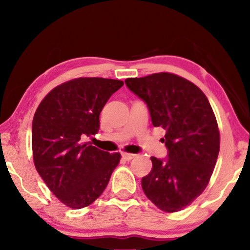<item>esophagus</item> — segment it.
Returning <instances> with one entry per match:
<instances>
[{
    "label": "esophagus",
    "mask_w": 250,
    "mask_h": 250,
    "mask_svg": "<svg viewBox=\"0 0 250 250\" xmlns=\"http://www.w3.org/2000/svg\"><path fill=\"white\" fill-rule=\"evenodd\" d=\"M122 159L125 160V161H130V160H133L136 155L135 154H130V153H122Z\"/></svg>",
    "instance_id": "esophagus-1"
}]
</instances>
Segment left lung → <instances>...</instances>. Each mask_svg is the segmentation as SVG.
<instances>
[{
	"mask_svg": "<svg viewBox=\"0 0 250 250\" xmlns=\"http://www.w3.org/2000/svg\"><path fill=\"white\" fill-rule=\"evenodd\" d=\"M125 82L147 104L154 127L166 130L167 157H151L143 191L161 210H182L207 187L219 156L220 133L210 103L197 85L170 73Z\"/></svg>",
	"mask_w": 250,
	"mask_h": 250,
	"instance_id": "left-lung-1",
	"label": "left lung"
}]
</instances>
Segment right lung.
Listing matches in <instances>:
<instances>
[{
  "label": "right lung",
  "mask_w": 250,
  "mask_h": 250,
  "mask_svg": "<svg viewBox=\"0 0 250 250\" xmlns=\"http://www.w3.org/2000/svg\"><path fill=\"white\" fill-rule=\"evenodd\" d=\"M122 81L81 77L57 85L40 103L31 146L40 176L68 207L91 205L107 187L121 155L83 142L100 129V113Z\"/></svg>",
  "instance_id": "obj_1"
}]
</instances>
